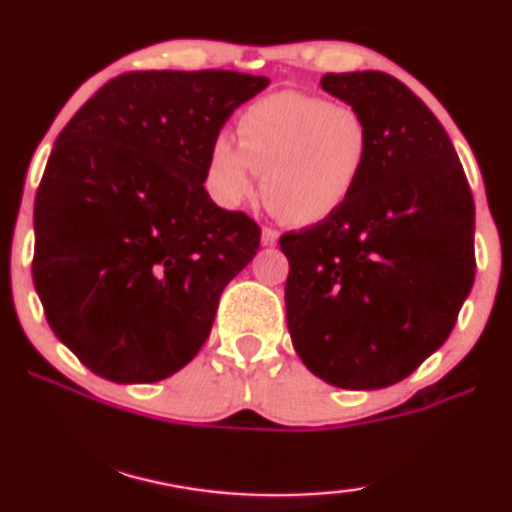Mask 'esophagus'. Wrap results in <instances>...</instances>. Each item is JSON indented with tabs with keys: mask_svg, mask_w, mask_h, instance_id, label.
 Returning a JSON list of instances; mask_svg holds the SVG:
<instances>
[{
	"mask_svg": "<svg viewBox=\"0 0 512 512\" xmlns=\"http://www.w3.org/2000/svg\"><path fill=\"white\" fill-rule=\"evenodd\" d=\"M277 240H280V232H277L275 228H263L261 230V244H263V247H272V244H277Z\"/></svg>",
	"mask_w": 512,
	"mask_h": 512,
	"instance_id": "1",
	"label": "esophagus"
}]
</instances>
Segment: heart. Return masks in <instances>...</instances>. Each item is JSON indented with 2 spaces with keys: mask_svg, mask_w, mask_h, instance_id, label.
I'll list each match as a JSON object with an SVG mask.
<instances>
[{
  "mask_svg": "<svg viewBox=\"0 0 512 512\" xmlns=\"http://www.w3.org/2000/svg\"><path fill=\"white\" fill-rule=\"evenodd\" d=\"M240 145L218 138L209 155L216 197L240 207L263 174L268 209L289 225L327 221L353 195L367 169L371 134L353 105L277 91L258 98L237 122Z\"/></svg>",
  "mask_w": 512,
  "mask_h": 512,
  "instance_id": "obj_1",
  "label": "heart"
}]
</instances>
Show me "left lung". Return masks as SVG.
Listing matches in <instances>:
<instances>
[{
    "mask_svg": "<svg viewBox=\"0 0 512 512\" xmlns=\"http://www.w3.org/2000/svg\"><path fill=\"white\" fill-rule=\"evenodd\" d=\"M364 115L367 169L327 221L280 237L291 343L345 390L388 388L447 341L475 280V204L444 126L386 72H329Z\"/></svg>",
    "mask_w": 512,
    "mask_h": 512,
    "instance_id": "8db88e82",
    "label": "left lung"
}]
</instances>
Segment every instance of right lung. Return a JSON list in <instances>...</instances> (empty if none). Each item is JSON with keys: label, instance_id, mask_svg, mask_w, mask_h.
<instances>
[{"label": "right lung", "instance_id": "1", "mask_svg": "<svg viewBox=\"0 0 512 512\" xmlns=\"http://www.w3.org/2000/svg\"><path fill=\"white\" fill-rule=\"evenodd\" d=\"M268 77L145 70L110 79L56 138L35 197L32 282L58 341L115 383L199 353L261 228L204 190L228 117Z\"/></svg>", "mask_w": 512, "mask_h": 512}]
</instances>
